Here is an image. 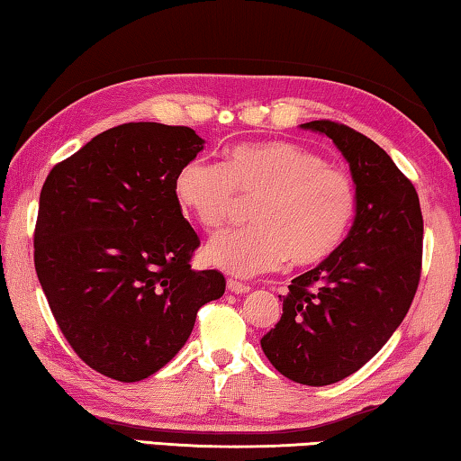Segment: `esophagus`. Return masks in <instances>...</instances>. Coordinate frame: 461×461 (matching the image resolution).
<instances>
[{
	"mask_svg": "<svg viewBox=\"0 0 461 461\" xmlns=\"http://www.w3.org/2000/svg\"><path fill=\"white\" fill-rule=\"evenodd\" d=\"M228 288L236 294H244L249 291V285L241 283V280H236V278H228Z\"/></svg>",
	"mask_w": 461,
	"mask_h": 461,
	"instance_id": "34e87169",
	"label": "esophagus"
}]
</instances>
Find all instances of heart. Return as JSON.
<instances>
[{
    "mask_svg": "<svg viewBox=\"0 0 461 461\" xmlns=\"http://www.w3.org/2000/svg\"><path fill=\"white\" fill-rule=\"evenodd\" d=\"M175 197L205 230L228 221L238 197H254V223L215 233L203 249L212 267L236 276L272 270L286 258L293 267L327 260L346 238L357 205L349 173L286 140L238 144L223 165L185 162L175 176Z\"/></svg>",
    "mask_w": 461,
    "mask_h": 461,
    "instance_id": "obj_1",
    "label": "heart"
}]
</instances>
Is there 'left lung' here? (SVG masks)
Wrapping results in <instances>:
<instances>
[{
    "mask_svg": "<svg viewBox=\"0 0 461 461\" xmlns=\"http://www.w3.org/2000/svg\"><path fill=\"white\" fill-rule=\"evenodd\" d=\"M303 128L331 138L349 162L356 220L330 258L288 285L283 317L260 343L283 376L325 386L360 370L409 313L423 262V215L415 186L368 136L331 120Z\"/></svg>",
    "mask_w": 461,
    "mask_h": 461,
    "instance_id": "obj_1",
    "label": "left lung"
}]
</instances>
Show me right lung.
I'll return each instance as SVG.
<instances>
[{"label":"right lung","instance_id":"right-lung-1","mask_svg":"<svg viewBox=\"0 0 461 461\" xmlns=\"http://www.w3.org/2000/svg\"><path fill=\"white\" fill-rule=\"evenodd\" d=\"M201 150L191 128L130 122L54 165L42 185L38 280L75 354L107 378L158 372L225 291L221 272L191 268L201 241L175 197L176 173Z\"/></svg>","mask_w":461,"mask_h":461}]
</instances>
